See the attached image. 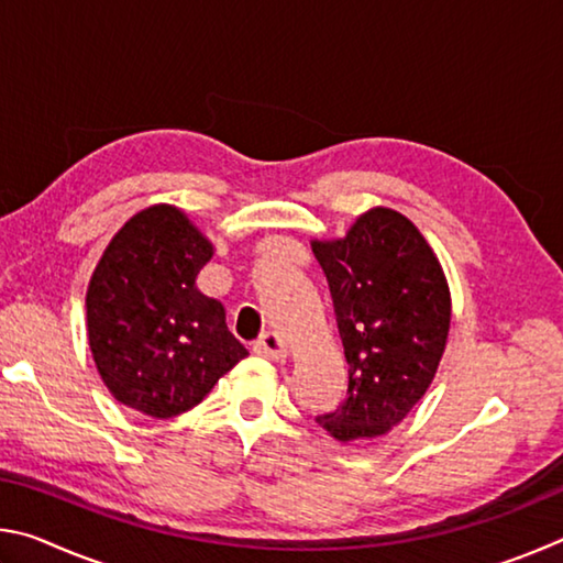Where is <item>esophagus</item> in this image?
Here are the masks:
<instances>
[{
  "label": "esophagus",
  "mask_w": 563,
  "mask_h": 563,
  "mask_svg": "<svg viewBox=\"0 0 563 563\" xmlns=\"http://www.w3.org/2000/svg\"><path fill=\"white\" fill-rule=\"evenodd\" d=\"M253 352L268 357V360H283L285 357V342L275 335V332H263V335L253 342Z\"/></svg>",
  "instance_id": "1"
}]
</instances>
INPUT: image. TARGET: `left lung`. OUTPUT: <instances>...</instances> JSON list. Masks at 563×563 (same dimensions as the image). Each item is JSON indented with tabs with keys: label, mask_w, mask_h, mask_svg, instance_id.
<instances>
[{
	"label": "left lung",
	"mask_w": 563,
	"mask_h": 563,
	"mask_svg": "<svg viewBox=\"0 0 563 563\" xmlns=\"http://www.w3.org/2000/svg\"><path fill=\"white\" fill-rule=\"evenodd\" d=\"M347 360V395L316 417L335 440H373L430 387L450 332L440 261L402 213L373 208L342 241L312 243Z\"/></svg>",
	"instance_id": "obj_1"
}]
</instances>
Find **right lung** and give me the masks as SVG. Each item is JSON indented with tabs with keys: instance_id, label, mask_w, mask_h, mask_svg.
<instances>
[{
	"instance_id": "1",
	"label": "right lung",
	"mask_w": 563,
	"mask_h": 563,
	"mask_svg": "<svg viewBox=\"0 0 563 563\" xmlns=\"http://www.w3.org/2000/svg\"><path fill=\"white\" fill-rule=\"evenodd\" d=\"M213 245L174 206H154L113 235L87 292L89 345L121 405L168 419L196 407L247 350L223 305L196 288Z\"/></svg>"
}]
</instances>
